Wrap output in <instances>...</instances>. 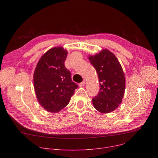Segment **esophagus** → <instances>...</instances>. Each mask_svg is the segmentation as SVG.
<instances>
[{"label": "esophagus", "instance_id": "esophagus-1", "mask_svg": "<svg viewBox=\"0 0 158 158\" xmlns=\"http://www.w3.org/2000/svg\"><path fill=\"white\" fill-rule=\"evenodd\" d=\"M79 86H81V87L84 86L85 85V81H82V82H81V83L79 84Z\"/></svg>", "mask_w": 158, "mask_h": 158}]
</instances>
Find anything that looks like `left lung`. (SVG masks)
Here are the masks:
<instances>
[{"instance_id": "obj_1", "label": "left lung", "mask_w": 158, "mask_h": 158, "mask_svg": "<svg viewBox=\"0 0 158 158\" xmlns=\"http://www.w3.org/2000/svg\"><path fill=\"white\" fill-rule=\"evenodd\" d=\"M89 60L98 74L100 90L92 98L95 108L102 113L117 109L122 102L126 87V79L122 66L116 56L104 49Z\"/></svg>"}]
</instances>
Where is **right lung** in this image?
<instances>
[{
    "label": "right lung",
    "instance_id": "1",
    "mask_svg": "<svg viewBox=\"0 0 158 158\" xmlns=\"http://www.w3.org/2000/svg\"><path fill=\"white\" fill-rule=\"evenodd\" d=\"M67 51L61 47L50 49L41 56L35 70L33 77L37 99L49 112L63 110L78 87L64 66Z\"/></svg>",
    "mask_w": 158,
    "mask_h": 158
}]
</instances>
